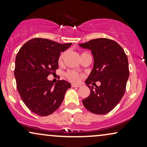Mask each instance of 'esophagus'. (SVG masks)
<instances>
[{"mask_svg":"<svg viewBox=\"0 0 147 147\" xmlns=\"http://www.w3.org/2000/svg\"><path fill=\"white\" fill-rule=\"evenodd\" d=\"M80 86H81L79 85V84H72V87H73V88H75V87H80Z\"/></svg>","mask_w":147,"mask_h":147,"instance_id":"esophagus-1","label":"esophagus"}]
</instances>
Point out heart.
Instances as JSON below:
<instances>
[{
	"instance_id": "b5f03b06",
	"label": "heart",
	"mask_w": 147,
	"mask_h": 147,
	"mask_svg": "<svg viewBox=\"0 0 147 147\" xmlns=\"http://www.w3.org/2000/svg\"><path fill=\"white\" fill-rule=\"evenodd\" d=\"M86 54H88V53L83 52V53H82L81 56H82V55H86ZM65 52H62V53L61 54L59 57V60H58L59 63H63L64 58H65ZM65 76L69 81H70V82H77L79 80V79H80V75H79L78 72L74 71V70H68V71H67L65 73Z\"/></svg>"
}]
</instances>
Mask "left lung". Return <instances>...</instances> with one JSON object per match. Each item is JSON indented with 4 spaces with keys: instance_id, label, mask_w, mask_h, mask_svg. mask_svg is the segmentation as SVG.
I'll return each instance as SVG.
<instances>
[{
    "instance_id": "left-lung-1",
    "label": "left lung",
    "mask_w": 147,
    "mask_h": 147,
    "mask_svg": "<svg viewBox=\"0 0 147 147\" xmlns=\"http://www.w3.org/2000/svg\"><path fill=\"white\" fill-rule=\"evenodd\" d=\"M79 45L91 50L94 59L93 69L86 80L90 94L82 101L86 109L92 113H108L119 104L126 90L129 77L126 55L117 42L99 38ZM100 81L95 91L89 85Z\"/></svg>"
}]
</instances>
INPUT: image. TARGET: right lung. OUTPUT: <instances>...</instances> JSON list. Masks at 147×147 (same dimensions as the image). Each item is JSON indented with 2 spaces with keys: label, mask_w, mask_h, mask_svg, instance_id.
<instances>
[{
  "label": "right lung",
  "mask_w": 147,
  "mask_h": 147,
  "mask_svg": "<svg viewBox=\"0 0 147 147\" xmlns=\"http://www.w3.org/2000/svg\"><path fill=\"white\" fill-rule=\"evenodd\" d=\"M71 45L34 38L26 42L18 51L14 69L16 87L23 102L32 112L47 116L61 104L71 84L59 80L54 85L47 77L56 72L60 53Z\"/></svg>",
  "instance_id": "1"
}]
</instances>
